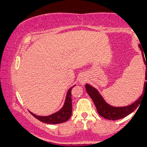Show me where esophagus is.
I'll return each instance as SVG.
<instances>
[{"mask_svg":"<svg viewBox=\"0 0 147 147\" xmlns=\"http://www.w3.org/2000/svg\"><path fill=\"white\" fill-rule=\"evenodd\" d=\"M86 81H87V78L86 77V75H82L80 77V78H79V82H80V84H82V85L85 84L86 82Z\"/></svg>","mask_w":147,"mask_h":147,"instance_id":"obj_1","label":"esophagus"}]
</instances>
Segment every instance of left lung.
Wrapping results in <instances>:
<instances>
[{
  "instance_id": "1",
  "label": "left lung",
  "mask_w": 147,
  "mask_h": 147,
  "mask_svg": "<svg viewBox=\"0 0 147 147\" xmlns=\"http://www.w3.org/2000/svg\"><path fill=\"white\" fill-rule=\"evenodd\" d=\"M140 48L142 51V55L143 57V60H144V63H146V73H145V80H146L144 82V90H143V92L142 94L140 97L138 98L137 100L131 105L126 106H122V107H115V106H111L110 104H108L107 102L104 100L102 96L100 95V93L98 92V90L95 88L92 87V86L89 85V84H86L85 87L86 89V92H88L89 96L91 97V99L93 101L94 104L96 106L97 112L99 114V115L102 117H104L105 119H109V120H117V119H122L123 117H125L126 116L129 115L131 113L136 110V109L139 106L140 104L142 99L143 97V95L144 92L147 90V63L145 61L144 56V53H143L142 50L141 49L140 45H139ZM146 58V57H145Z\"/></svg>"
}]
</instances>
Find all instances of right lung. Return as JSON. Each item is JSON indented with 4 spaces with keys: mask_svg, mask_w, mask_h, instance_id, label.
<instances>
[{
    "mask_svg": "<svg viewBox=\"0 0 147 147\" xmlns=\"http://www.w3.org/2000/svg\"><path fill=\"white\" fill-rule=\"evenodd\" d=\"M75 86H73L70 88H69L68 92H67L66 97H65V103H64L63 106L58 112L55 113L48 116H38L32 113L30 111V113L34 117H36L37 119H38V120L41 121L42 122L47 123V124H60V123H63L66 122V121H68L70 119L72 115L71 91L72 88Z\"/></svg>",
    "mask_w": 147,
    "mask_h": 147,
    "instance_id": "right-lung-1",
    "label": "right lung"
}]
</instances>
